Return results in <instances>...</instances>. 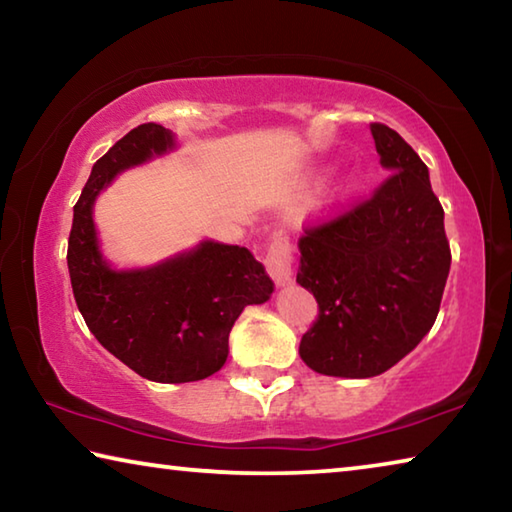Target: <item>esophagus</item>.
<instances>
[{
    "mask_svg": "<svg viewBox=\"0 0 512 512\" xmlns=\"http://www.w3.org/2000/svg\"><path fill=\"white\" fill-rule=\"evenodd\" d=\"M266 273L273 277L275 284H287L293 275V246L287 232L277 230L268 237L266 257H264Z\"/></svg>",
    "mask_w": 512,
    "mask_h": 512,
    "instance_id": "1",
    "label": "esophagus"
}]
</instances>
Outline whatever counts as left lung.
Masks as SVG:
<instances>
[{
  "instance_id": "obj_1",
  "label": "left lung",
  "mask_w": 512,
  "mask_h": 512,
  "mask_svg": "<svg viewBox=\"0 0 512 512\" xmlns=\"http://www.w3.org/2000/svg\"><path fill=\"white\" fill-rule=\"evenodd\" d=\"M370 131L393 173L298 239L296 282L318 302L300 357L329 377H375L406 357L436 323L452 264L427 164L393 128Z\"/></svg>"
}]
</instances>
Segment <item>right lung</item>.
Wrapping results in <instances>:
<instances>
[{
    "instance_id": "right-lung-1",
    "label": "right lung",
    "mask_w": 512,
    "mask_h": 512,
    "mask_svg": "<svg viewBox=\"0 0 512 512\" xmlns=\"http://www.w3.org/2000/svg\"><path fill=\"white\" fill-rule=\"evenodd\" d=\"M173 137L142 124L97 160L74 205L67 268L74 300L90 332L137 375L185 384L214 375L228 359V336L241 311L273 293L264 266L239 246L205 241L146 271H112L94 232V198L119 171L160 155Z\"/></svg>"
}]
</instances>
